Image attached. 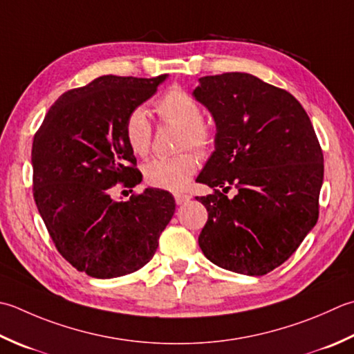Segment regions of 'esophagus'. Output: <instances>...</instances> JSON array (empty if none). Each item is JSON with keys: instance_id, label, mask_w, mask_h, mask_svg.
<instances>
[{"instance_id": "1", "label": "esophagus", "mask_w": 354, "mask_h": 354, "mask_svg": "<svg viewBox=\"0 0 354 354\" xmlns=\"http://www.w3.org/2000/svg\"><path fill=\"white\" fill-rule=\"evenodd\" d=\"M190 195H185V193H176L175 195V201H176V204L178 205H183V204H185L187 201H190Z\"/></svg>"}]
</instances>
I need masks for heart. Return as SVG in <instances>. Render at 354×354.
<instances>
[{
	"mask_svg": "<svg viewBox=\"0 0 354 354\" xmlns=\"http://www.w3.org/2000/svg\"><path fill=\"white\" fill-rule=\"evenodd\" d=\"M161 120L176 124L184 130L181 150L193 149L204 155L213 144L212 130L205 126L199 102L181 88H171L156 104ZM151 122L147 110L136 107L124 122V138L136 156H147L151 147ZM198 158L183 153L173 158H155L144 165V179L151 187L170 192L184 190L198 170Z\"/></svg>",
	"mask_w": 354,
	"mask_h": 354,
	"instance_id": "b5f03b06",
	"label": "heart"
}]
</instances>
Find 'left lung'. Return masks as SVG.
Segmentation results:
<instances>
[{"mask_svg":"<svg viewBox=\"0 0 354 354\" xmlns=\"http://www.w3.org/2000/svg\"><path fill=\"white\" fill-rule=\"evenodd\" d=\"M193 96L216 124L198 181L209 219L198 242L214 266L262 276L283 264L317 223L324 156L306 110L250 73L199 78ZM234 185V198L223 195ZM223 188L219 192L217 189Z\"/></svg>","mask_w":354,"mask_h":354,"instance_id":"obj_1","label":"left lung"}]
</instances>
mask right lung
Here are the masks:
<instances>
[{"instance_id": "1", "label": "right lung", "mask_w": 354, "mask_h": 354, "mask_svg": "<svg viewBox=\"0 0 354 354\" xmlns=\"http://www.w3.org/2000/svg\"><path fill=\"white\" fill-rule=\"evenodd\" d=\"M165 78L104 75L68 90L33 138L38 212L62 258L92 278H118L144 267L175 213V199L164 190L145 189L126 203L110 196L118 183H141L124 122Z\"/></svg>"}]
</instances>
